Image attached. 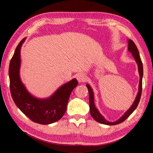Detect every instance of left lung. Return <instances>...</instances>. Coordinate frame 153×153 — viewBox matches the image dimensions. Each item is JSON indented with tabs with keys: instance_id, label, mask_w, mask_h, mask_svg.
Listing matches in <instances>:
<instances>
[{
	"instance_id": "1",
	"label": "left lung",
	"mask_w": 153,
	"mask_h": 153,
	"mask_svg": "<svg viewBox=\"0 0 153 153\" xmlns=\"http://www.w3.org/2000/svg\"><path fill=\"white\" fill-rule=\"evenodd\" d=\"M25 39L17 45L9 64L10 90L13 100L22 112L33 122L45 125L56 122L65 113L69 96L77 86V81L74 78L65 83L46 98H38L31 94L20 77L21 48Z\"/></svg>"
}]
</instances>
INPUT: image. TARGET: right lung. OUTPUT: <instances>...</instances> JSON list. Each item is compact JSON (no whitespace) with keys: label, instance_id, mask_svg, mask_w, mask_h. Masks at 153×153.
Listing matches in <instances>:
<instances>
[{"label":"right lung","instance_id":"right-lung-1","mask_svg":"<svg viewBox=\"0 0 153 153\" xmlns=\"http://www.w3.org/2000/svg\"><path fill=\"white\" fill-rule=\"evenodd\" d=\"M128 51L130 52L132 54V56L135 59V61L136 62L137 65H138V73L140 76V81H139V84H138V91L137 93L136 97L134 100L132 105L131 106L130 108L126 111V112L123 114L122 117H121L117 121H115V122H109V121L106 120V119L103 117V116L100 114L99 111L98 110V108L96 107L95 104H94V92H93V90L92 87L90 86L89 84H86V86L88 89V93H89V104H90V112L91 114L92 117L94 119V120L99 122L100 123L105 124V125L108 126H113V125H117V124L120 123L121 122L126 120L129 115H131V113H133V111L136 109V108L138 106L140 99L141 94H142V77H143V66H142V63L140 57V54L138 48L134 45V47H131V48L128 46Z\"/></svg>","mask_w":153,"mask_h":153}]
</instances>
